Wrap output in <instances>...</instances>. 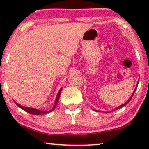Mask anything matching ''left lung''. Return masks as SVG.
Returning <instances> with one entry per match:
<instances>
[{
	"instance_id": "8db88e82",
	"label": "left lung",
	"mask_w": 149,
	"mask_h": 149,
	"mask_svg": "<svg viewBox=\"0 0 149 149\" xmlns=\"http://www.w3.org/2000/svg\"><path fill=\"white\" fill-rule=\"evenodd\" d=\"M138 83H139V81H138V83H137V85H136V88H135V89H134V91H133V92H132V94L131 97H130V99H129V100H128L127 101V102H125V103H124L123 104H122V105L119 106V107H118L117 108H116V109H116V110H117V109H120V108H122L123 107H124V106H125V105H126V104H128V103H129V102H130V100H131L132 97H133V95H134V92H135V91H136V88H137V85H138ZM115 109H113V111H114V110H115ZM95 111H97V110H95ZM111 111H110V112H111ZM107 113H108V112H107Z\"/></svg>"
}]
</instances>
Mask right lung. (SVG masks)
Instances as JSON below:
<instances>
[{
	"label": "right lung",
	"instance_id": "right-lung-1",
	"mask_svg": "<svg viewBox=\"0 0 149 149\" xmlns=\"http://www.w3.org/2000/svg\"><path fill=\"white\" fill-rule=\"evenodd\" d=\"M61 90H62V88H61L60 90H59V91L58 92L57 97H56V100H55V102H54V106H53L52 109H51V110H49V111H44L38 110V109H34V108L23 107V106L20 105V104H19L18 103H17V102H15V101H14V102H15V103L17 104V106H18L19 107L21 108L22 109L24 110L25 111H26L27 113H29L33 114V115H42V114H47V113H49L52 112V111L54 110V109H55V107H56V106H57L58 102H59V97H60V94H61Z\"/></svg>",
	"mask_w": 149,
	"mask_h": 149
}]
</instances>
